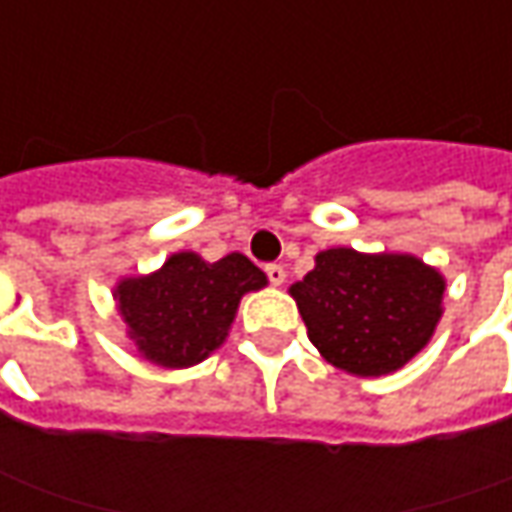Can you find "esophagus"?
<instances>
[{
    "label": "esophagus",
    "instance_id": "esophagus-1",
    "mask_svg": "<svg viewBox=\"0 0 512 512\" xmlns=\"http://www.w3.org/2000/svg\"><path fill=\"white\" fill-rule=\"evenodd\" d=\"M263 272H266V277H269V283H272V286H283V283H286V269H283L280 263H269Z\"/></svg>",
    "mask_w": 512,
    "mask_h": 512
}]
</instances>
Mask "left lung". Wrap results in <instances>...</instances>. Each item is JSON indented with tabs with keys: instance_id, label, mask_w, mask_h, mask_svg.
<instances>
[{
	"instance_id": "left-lung-1",
	"label": "left lung",
	"mask_w": 512,
	"mask_h": 512,
	"mask_svg": "<svg viewBox=\"0 0 512 512\" xmlns=\"http://www.w3.org/2000/svg\"><path fill=\"white\" fill-rule=\"evenodd\" d=\"M309 340L331 365L379 377L419 354L442 317V274L411 255L326 249L291 286Z\"/></svg>"
}]
</instances>
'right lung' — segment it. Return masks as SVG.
I'll return each instance as SVG.
<instances>
[{"label":"right lung","instance_id":"1","mask_svg":"<svg viewBox=\"0 0 512 512\" xmlns=\"http://www.w3.org/2000/svg\"><path fill=\"white\" fill-rule=\"evenodd\" d=\"M263 286L266 274L238 252L218 263L178 252L150 277L124 280L115 294L138 351L164 368H186L226 340L240 297Z\"/></svg>","mask_w":512,"mask_h":512}]
</instances>
